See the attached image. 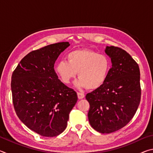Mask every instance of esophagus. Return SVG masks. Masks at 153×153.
<instances>
[{
    "label": "esophagus",
    "instance_id": "1",
    "mask_svg": "<svg viewBox=\"0 0 153 153\" xmlns=\"http://www.w3.org/2000/svg\"><path fill=\"white\" fill-rule=\"evenodd\" d=\"M77 97H78L79 99H82V98H84V93L77 92Z\"/></svg>",
    "mask_w": 153,
    "mask_h": 153
}]
</instances>
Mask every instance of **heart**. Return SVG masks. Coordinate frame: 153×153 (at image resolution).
<instances>
[{
    "label": "heart",
    "instance_id": "b5f03b06",
    "mask_svg": "<svg viewBox=\"0 0 153 153\" xmlns=\"http://www.w3.org/2000/svg\"><path fill=\"white\" fill-rule=\"evenodd\" d=\"M110 70V61L107 56L96 52L79 49L67 55V61H60L56 64L55 71L64 84H69L76 77L79 79L76 86L96 90L102 86Z\"/></svg>",
    "mask_w": 153,
    "mask_h": 153
}]
</instances>
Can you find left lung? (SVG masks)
Segmentation results:
<instances>
[{
  "label": "left lung",
  "instance_id": "obj_1",
  "mask_svg": "<svg viewBox=\"0 0 153 153\" xmlns=\"http://www.w3.org/2000/svg\"><path fill=\"white\" fill-rule=\"evenodd\" d=\"M105 52L112 67L102 86L86 98L90 125L98 132L109 134L122 128L135 115L140 102V74L138 63L126 51L111 46Z\"/></svg>",
  "mask_w": 153,
  "mask_h": 153
}]
</instances>
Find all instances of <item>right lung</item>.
I'll return each instance as SVG.
<instances>
[{
	"label": "right lung",
	"instance_id": "right-lung-1",
	"mask_svg": "<svg viewBox=\"0 0 153 153\" xmlns=\"http://www.w3.org/2000/svg\"><path fill=\"white\" fill-rule=\"evenodd\" d=\"M68 42L48 45L28 53L11 77L13 103L17 117L31 130L54 137L65 129L77 93L58 79L54 65Z\"/></svg>",
	"mask_w": 153,
	"mask_h": 153
}]
</instances>
